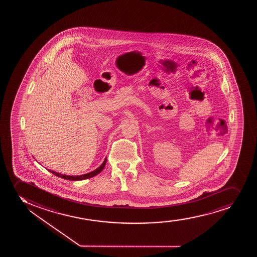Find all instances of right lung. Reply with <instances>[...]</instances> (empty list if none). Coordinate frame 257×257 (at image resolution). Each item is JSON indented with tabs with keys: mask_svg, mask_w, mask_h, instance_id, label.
<instances>
[{
	"mask_svg": "<svg viewBox=\"0 0 257 257\" xmlns=\"http://www.w3.org/2000/svg\"><path fill=\"white\" fill-rule=\"evenodd\" d=\"M106 160V158H105V160H103V164H102L98 168L96 169L95 171H92V172H89L87 174L80 175V176H68V175L60 174L58 172L50 171V170H49V171H50L51 173H53L54 175H56V177H62L63 179H67V180H85V179H88V178H91V177H94V176L98 174V173H100L101 171H103V169L104 168V166H105Z\"/></svg>",
	"mask_w": 257,
	"mask_h": 257,
	"instance_id": "add662e5",
	"label": "right lung"
}]
</instances>
